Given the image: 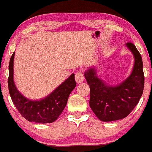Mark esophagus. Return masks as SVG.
<instances>
[{"label": "esophagus", "instance_id": "34e87169", "mask_svg": "<svg viewBox=\"0 0 152 152\" xmlns=\"http://www.w3.org/2000/svg\"><path fill=\"white\" fill-rule=\"evenodd\" d=\"M75 79L77 83H80L83 81L84 80V76L81 72H78L75 75Z\"/></svg>", "mask_w": 152, "mask_h": 152}]
</instances>
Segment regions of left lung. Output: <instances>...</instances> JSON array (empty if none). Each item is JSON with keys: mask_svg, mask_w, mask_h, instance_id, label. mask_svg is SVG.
Here are the masks:
<instances>
[{"mask_svg": "<svg viewBox=\"0 0 152 152\" xmlns=\"http://www.w3.org/2000/svg\"><path fill=\"white\" fill-rule=\"evenodd\" d=\"M126 46L133 55L135 62L130 76L116 86H110L97 76V69L90 67L84 73L90 89V107L99 120L113 121L126 118L139 102L143 93L145 76L143 63L133 43Z\"/></svg>", "mask_w": 152, "mask_h": 152, "instance_id": "left-lung-1", "label": "left lung"}]
</instances>
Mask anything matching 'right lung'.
<instances>
[{
  "mask_svg": "<svg viewBox=\"0 0 152 152\" xmlns=\"http://www.w3.org/2000/svg\"><path fill=\"white\" fill-rule=\"evenodd\" d=\"M15 53L10 59L9 93L13 104L22 116L30 122L50 124L56 121L66 107L69 96L76 87L74 74L67 78L50 94L43 99L32 100L24 97L17 90L14 81Z\"/></svg>",
  "mask_w": 152,
  "mask_h": 152,
  "instance_id": "1",
  "label": "right lung"
}]
</instances>
